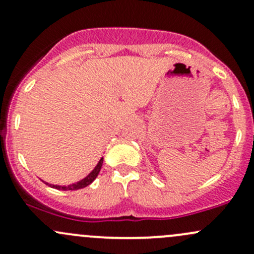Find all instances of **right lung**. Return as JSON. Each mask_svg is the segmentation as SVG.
<instances>
[{
  "label": "right lung",
  "mask_w": 254,
  "mask_h": 254,
  "mask_svg": "<svg viewBox=\"0 0 254 254\" xmlns=\"http://www.w3.org/2000/svg\"><path fill=\"white\" fill-rule=\"evenodd\" d=\"M102 165H103V158H101V160H99L98 165L96 166V168H94V170L92 171V172L89 173V175L87 176L86 178H83V179H82V181L77 182V183L70 184V186H64V187H61V186H51V184H50V187H53V188H56V189H63V190H76V189L84 188V187L89 186V184H91L92 182H93L94 179L97 178V176H98L99 171H101V168H102Z\"/></svg>",
  "instance_id": "1"
}]
</instances>
